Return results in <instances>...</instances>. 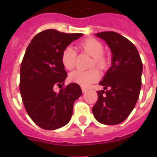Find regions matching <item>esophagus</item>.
Returning a JSON list of instances; mask_svg holds the SVG:
<instances>
[{"instance_id":"esophagus-1","label":"esophagus","mask_w":157,"mask_h":157,"mask_svg":"<svg viewBox=\"0 0 157 157\" xmlns=\"http://www.w3.org/2000/svg\"><path fill=\"white\" fill-rule=\"evenodd\" d=\"M82 90L83 93H86L87 91V88H86V87H82Z\"/></svg>"}]
</instances>
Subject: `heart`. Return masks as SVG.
<instances>
[{
	"mask_svg": "<svg viewBox=\"0 0 157 157\" xmlns=\"http://www.w3.org/2000/svg\"><path fill=\"white\" fill-rule=\"evenodd\" d=\"M78 48L92 56L93 66L95 65L101 68L106 66L107 59L103 55L104 45L101 41L94 38H87L78 44ZM76 58L77 53L73 47L67 46L61 54L62 64L67 70H71L75 67ZM99 78V71L94 68L89 71H75L69 75V80L71 82L77 83L82 87H87L91 83L98 81Z\"/></svg>",
	"mask_w": 157,
	"mask_h": 157,
	"instance_id": "obj_1",
	"label": "heart"
}]
</instances>
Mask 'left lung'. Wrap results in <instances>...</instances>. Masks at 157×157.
I'll return each mask as SVG.
<instances>
[{
  "instance_id": "8db88e82",
  "label": "left lung",
  "mask_w": 157,
  "mask_h": 157,
  "mask_svg": "<svg viewBox=\"0 0 157 157\" xmlns=\"http://www.w3.org/2000/svg\"><path fill=\"white\" fill-rule=\"evenodd\" d=\"M96 35L110 47L112 61L100 82L104 90L98 91V101L92 111L101 123L116 125L128 117L139 98L142 62L135 45L125 37L113 31Z\"/></svg>"
}]
</instances>
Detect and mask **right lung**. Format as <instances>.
<instances>
[{
  "instance_id": "obj_1",
  "label": "right lung",
  "mask_w": 157,
  "mask_h": 157,
  "mask_svg": "<svg viewBox=\"0 0 157 157\" xmlns=\"http://www.w3.org/2000/svg\"><path fill=\"white\" fill-rule=\"evenodd\" d=\"M82 34H67L53 29L43 30L27 46L20 66L19 91L27 114L45 130H56L68 123L73 105L82 95L81 87L64 85L67 72L61 62L63 50Z\"/></svg>"
}]
</instances>
